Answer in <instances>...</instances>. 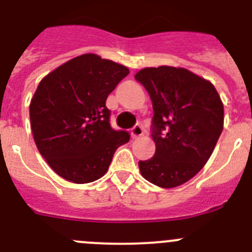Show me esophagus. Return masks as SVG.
Returning a JSON list of instances; mask_svg holds the SVG:
<instances>
[{
	"mask_svg": "<svg viewBox=\"0 0 252 252\" xmlns=\"http://www.w3.org/2000/svg\"><path fill=\"white\" fill-rule=\"evenodd\" d=\"M130 134H131V138H133V139H137V138L144 135V129H143V126H140V124H135V126L131 128Z\"/></svg>",
	"mask_w": 252,
	"mask_h": 252,
	"instance_id": "obj_1",
	"label": "esophagus"
}]
</instances>
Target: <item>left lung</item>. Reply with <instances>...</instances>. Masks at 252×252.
Instances as JSON below:
<instances>
[{"label": "left lung", "mask_w": 252, "mask_h": 252, "mask_svg": "<svg viewBox=\"0 0 252 252\" xmlns=\"http://www.w3.org/2000/svg\"><path fill=\"white\" fill-rule=\"evenodd\" d=\"M153 102L155 154L139 161L143 178L175 188L209 160L224 126V105L215 87L185 68H144L134 76Z\"/></svg>", "instance_id": "8db88e82"}]
</instances>
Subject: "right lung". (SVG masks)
I'll return each instance as SVG.
<instances>
[{"label":"right lung","instance_id":"obj_1","mask_svg":"<svg viewBox=\"0 0 252 252\" xmlns=\"http://www.w3.org/2000/svg\"><path fill=\"white\" fill-rule=\"evenodd\" d=\"M129 69L97 55H82L47 74L30 104L31 128L39 153L63 179L76 184L107 173L128 131L110 126L108 95Z\"/></svg>","mask_w":252,"mask_h":252}]
</instances>
